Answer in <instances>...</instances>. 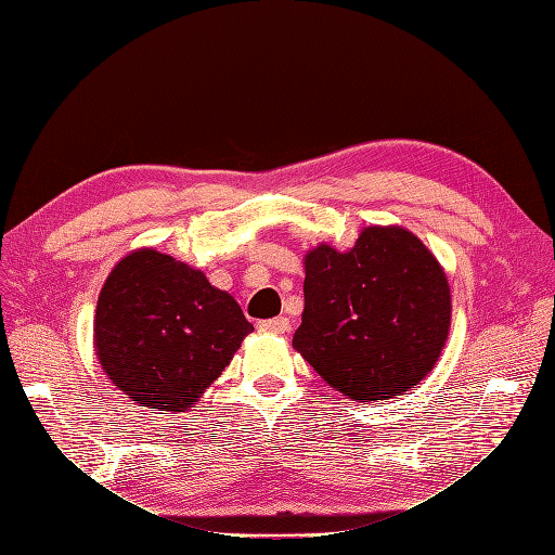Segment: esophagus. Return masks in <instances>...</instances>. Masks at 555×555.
<instances>
[{
    "label": "esophagus",
    "mask_w": 555,
    "mask_h": 555,
    "mask_svg": "<svg viewBox=\"0 0 555 555\" xmlns=\"http://www.w3.org/2000/svg\"><path fill=\"white\" fill-rule=\"evenodd\" d=\"M259 328L261 331H268V333H289L292 324L287 317H275V319H266V322H259Z\"/></svg>",
    "instance_id": "obj_1"
}]
</instances>
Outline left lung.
Here are the masks:
<instances>
[{"label":"left lung","instance_id":"8db88e82","mask_svg":"<svg viewBox=\"0 0 555 555\" xmlns=\"http://www.w3.org/2000/svg\"><path fill=\"white\" fill-rule=\"evenodd\" d=\"M306 308L294 349L359 402L400 396L438 363L451 324L449 282L402 227H367L354 247L306 255Z\"/></svg>","mask_w":555,"mask_h":555}]
</instances>
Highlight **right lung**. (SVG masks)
I'll list each match as a JSON object with an SVG mask.
<instances>
[{
    "label": "right lung",
    "mask_w": 555,
    "mask_h": 555,
    "mask_svg": "<svg viewBox=\"0 0 555 555\" xmlns=\"http://www.w3.org/2000/svg\"><path fill=\"white\" fill-rule=\"evenodd\" d=\"M255 331L231 294L153 247L131 251L96 300L94 351L104 373L147 410H190Z\"/></svg>",
    "instance_id": "add662e5"
}]
</instances>
